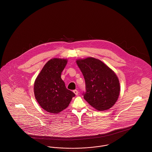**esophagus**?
Instances as JSON below:
<instances>
[{
	"mask_svg": "<svg viewBox=\"0 0 152 152\" xmlns=\"http://www.w3.org/2000/svg\"><path fill=\"white\" fill-rule=\"evenodd\" d=\"M73 92H74V94H76V96H77L78 94H79V92H78V91L77 90H73Z\"/></svg>",
	"mask_w": 152,
	"mask_h": 152,
	"instance_id": "obj_1",
	"label": "esophagus"
}]
</instances>
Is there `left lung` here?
I'll use <instances>...</instances> for the list:
<instances>
[{"mask_svg":"<svg viewBox=\"0 0 152 152\" xmlns=\"http://www.w3.org/2000/svg\"><path fill=\"white\" fill-rule=\"evenodd\" d=\"M86 81L84 98L99 110L110 108L120 94V83L115 72L100 60L93 58L77 60Z\"/></svg>","mask_w":152,"mask_h":152,"instance_id":"left-lung-1","label":"left lung"}]
</instances>
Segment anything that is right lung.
Masks as SVG:
<instances>
[{"label": "right lung", "mask_w": 152, "mask_h": 152, "mask_svg": "<svg viewBox=\"0 0 152 152\" xmlns=\"http://www.w3.org/2000/svg\"><path fill=\"white\" fill-rule=\"evenodd\" d=\"M66 63V59H51L44 66L35 81L36 100L42 108L51 113H58L67 108L75 96L66 88L61 78Z\"/></svg>", "instance_id": "add662e5"}]
</instances>
